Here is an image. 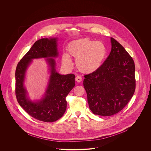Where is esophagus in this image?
<instances>
[{
	"mask_svg": "<svg viewBox=\"0 0 151 151\" xmlns=\"http://www.w3.org/2000/svg\"><path fill=\"white\" fill-rule=\"evenodd\" d=\"M76 81L78 83H80L82 81V77L80 76H77L76 77Z\"/></svg>",
	"mask_w": 151,
	"mask_h": 151,
	"instance_id": "obj_1",
	"label": "esophagus"
}]
</instances>
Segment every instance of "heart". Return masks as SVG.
<instances>
[{"mask_svg": "<svg viewBox=\"0 0 151 151\" xmlns=\"http://www.w3.org/2000/svg\"><path fill=\"white\" fill-rule=\"evenodd\" d=\"M67 54L62 56V62L71 65L73 57L76 59L77 68L84 73H91L98 70L104 61L107 49L101 41H95L88 38H81L70 42L67 45Z\"/></svg>", "mask_w": 151, "mask_h": 151, "instance_id": "b5f03b06", "label": "heart"}]
</instances>
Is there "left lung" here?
Instances as JSON below:
<instances>
[{
    "label": "left lung",
    "instance_id": "obj_1",
    "mask_svg": "<svg viewBox=\"0 0 151 151\" xmlns=\"http://www.w3.org/2000/svg\"><path fill=\"white\" fill-rule=\"evenodd\" d=\"M111 52L100 68L85 75L83 81L90 110L110 116L129 103L135 89V65L124 47L110 38Z\"/></svg>",
    "mask_w": 151,
    "mask_h": 151
}]
</instances>
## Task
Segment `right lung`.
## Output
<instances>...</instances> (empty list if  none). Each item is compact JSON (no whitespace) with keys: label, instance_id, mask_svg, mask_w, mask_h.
<instances>
[{"label":"right lung","instance_id":"add662e5","mask_svg":"<svg viewBox=\"0 0 151 151\" xmlns=\"http://www.w3.org/2000/svg\"><path fill=\"white\" fill-rule=\"evenodd\" d=\"M58 38H42L37 41L19 62L16 70V95L25 111L32 117L45 122H53L61 118L67 108L65 98L75 86V75H62L56 69L53 59L58 56ZM46 58L51 75L43 98L32 101L24 87L25 74L32 59Z\"/></svg>","mask_w":151,"mask_h":151}]
</instances>
